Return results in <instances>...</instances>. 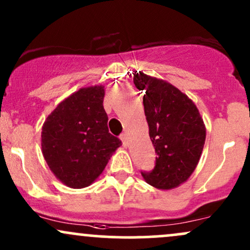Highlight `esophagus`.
<instances>
[{
    "label": "esophagus",
    "instance_id": "obj_1",
    "mask_svg": "<svg viewBox=\"0 0 250 250\" xmlns=\"http://www.w3.org/2000/svg\"><path fill=\"white\" fill-rule=\"evenodd\" d=\"M120 139H121V141L123 143V146H127L128 145V135L127 134H122L121 136H120Z\"/></svg>",
    "mask_w": 250,
    "mask_h": 250
}]
</instances>
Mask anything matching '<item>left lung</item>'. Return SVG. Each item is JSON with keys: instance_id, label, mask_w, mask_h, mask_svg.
<instances>
[{"instance_id": "8db88e82", "label": "left lung", "mask_w": 250, "mask_h": 250, "mask_svg": "<svg viewBox=\"0 0 250 250\" xmlns=\"http://www.w3.org/2000/svg\"><path fill=\"white\" fill-rule=\"evenodd\" d=\"M134 83L143 90L149 136L157 154L155 168L141 173L148 185L177 188L194 173L206 141V125L195 103L175 85L135 71Z\"/></svg>"}]
</instances>
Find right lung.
<instances>
[{"instance_id": "1", "label": "right lung", "mask_w": 250, "mask_h": 250, "mask_svg": "<svg viewBox=\"0 0 250 250\" xmlns=\"http://www.w3.org/2000/svg\"><path fill=\"white\" fill-rule=\"evenodd\" d=\"M103 99V85L79 89L59 103L42 125L43 157L69 188L90 186L121 146L109 133Z\"/></svg>"}]
</instances>
